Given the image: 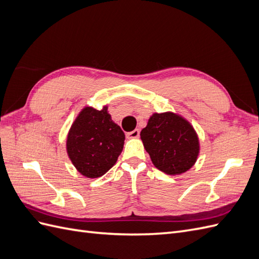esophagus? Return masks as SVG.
Instances as JSON below:
<instances>
[{
    "instance_id": "esophagus-1",
    "label": "esophagus",
    "mask_w": 259,
    "mask_h": 259,
    "mask_svg": "<svg viewBox=\"0 0 259 259\" xmlns=\"http://www.w3.org/2000/svg\"><path fill=\"white\" fill-rule=\"evenodd\" d=\"M139 134H140V132H139V130H134V131H132V132L127 133V134H126V136H127V138H131V139H134V138H138V137H139Z\"/></svg>"
}]
</instances>
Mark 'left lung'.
<instances>
[{"instance_id": "8db88e82", "label": "left lung", "mask_w": 259, "mask_h": 259, "mask_svg": "<svg viewBox=\"0 0 259 259\" xmlns=\"http://www.w3.org/2000/svg\"><path fill=\"white\" fill-rule=\"evenodd\" d=\"M153 165L167 175L190 169L198 159L200 143L192 125L174 112L153 113L140 132Z\"/></svg>"}]
</instances>
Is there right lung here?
I'll return each mask as SVG.
<instances>
[{"mask_svg": "<svg viewBox=\"0 0 259 259\" xmlns=\"http://www.w3.org/2000/svg\"><path fill=\"white\" fill-rule=\"evenodd\" d=\"M125 135L108 113L85 107L76 116L67 137V153L77 171L97 178L110 169L121 154Z\"/></svg>", "mask_w": 259, "mask_h": 259, "instance_id": "add662e5", "label": "right lung"}]
</instances>
